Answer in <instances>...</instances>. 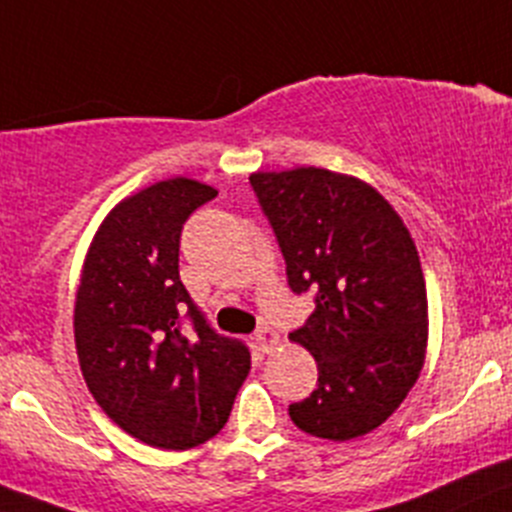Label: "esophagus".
<instances>
[{"mask_svg":"<svg viewBox=\"0 0 512 512\" xmlns=\"http://www.w3.org/2000/svg\"><path fill=\"white\" fill-rule=\"evenodd\" d=\"M253 337H256V344H259L261 352L266 354L274 349V344H279V334H276L274 329H269V326H259V332L253 334Z\"/></svg>","mask_w":512,"mask_h":512,"instance_id":"1","label":"esophagus"}]
</instances>
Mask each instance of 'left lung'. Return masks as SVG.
<instances>
[{
  "label": "left lung",
  "mask_w": 512,
  "mask_h": 512,
  "mask_svg": "<svg viewBox=\"0 0 512 512\" xmlns=\"http://www.w3.org/2000/svg\"><path fill=\"white\" fill-rule=\"evenodd\" d=\"M294 294L314 314L289 334L316 359V389L289 405L299 430L344 442L382 425L420 377L427 291L415 241L392 206L326 168L253 173Z\"/></svg>",
  "instance_id": "left-lung-1"
}]
</instances>
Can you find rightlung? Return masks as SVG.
<instances>
[{
	"instance_id": "obj_1",
	"label": "right lung",
	"mask_w": 512,
	"mask_h": 512,
	"mask_svg": "<svg viewBox=\"0 0 512 512\" xmlns=\"http://www.w3.org/2000/svg\"><path fill=\"white\" fill-rule=\"evenodd\" d=\"M216 196L191 178L143 188L107 213L82 266L75 347L87 389L160 450L218 435L251 369L246 344L208 324L178 274L183 223Z\"/></svg>"
}]
</instances>
